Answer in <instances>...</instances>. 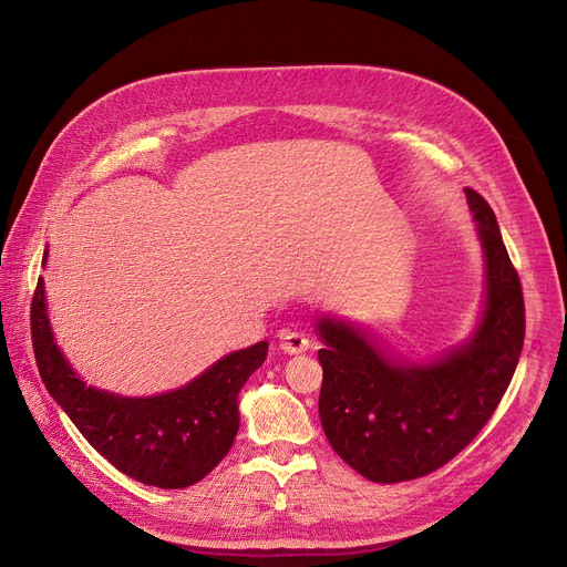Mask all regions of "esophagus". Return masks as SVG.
Listing matches in <instances>:
<instances>
[{
  "label": "esophagus",
  "instance_id": "obj_1",
  "mask_svg": "<svg viewBox=\"0 0 567 567\" xmlns=\"http://www.w3.org/2000/svg\"><path fill=\"white\" fill-rule=\"evenodd\" d=\"M280 349L289 355L293 353H303L310 349V340L306 338V333L301 331H291V329H282L280 331Z\"/></svg>",
  "mask_w": 567,
  "mask_h": 567
}]
</instances>
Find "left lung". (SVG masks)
I'll return each mask as SVG.
<instances>
[{
    "label": "left lung",
    "instance_id": "obj_1",
    "mask_svg": "<svg viewBox=\"0 0 567 567\" xmlns=\"http://www.w3.org/2000/svg\"><path fill=\"white\" fill-rule=\"evenodd\" d=\"M466 202L485 257V291L468 338L427 359L389 351L365 323L336 312L315 319L323 342L319 419L333 451L372 483L421 478L483 430L524 347V296L489 204Z\"/></svg>",
    "mask_w": 567,
    "mask_h": 567
}]
</instances>
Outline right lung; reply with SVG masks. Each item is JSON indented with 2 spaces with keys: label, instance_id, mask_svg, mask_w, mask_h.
I'll list each match as a JSON object with an SVG mask.
<instances>
[{
  "label": "right lung",
  "instance_id": "1",
  "mask_svg": "<svg viewBox=\"0 0 567 567\" xmlns=\"http://www.w3.org/2000/svg\"><path fill=\"white\" fill-rule=\"evenodd\" d=\"M32 340L48 393L82 436L112 466L161 489L199 483L229 453L238 432V393L268 353L261 340L223 355L182 389L146 398L86 385L54 342L43 278L32 301Z\"/></svg>",
  "mask_w": 567,
  "mask_h": 567
}]
</instances>
